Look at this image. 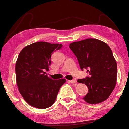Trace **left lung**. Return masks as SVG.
<instances>
[{"label":"left lung","mask_w":129,"mask_h":129,"mask_svg":"<svg viewBox=\"0 0 129 129\" xmlns=\"http://www.w3.org/2000/svg\"><path fill=\"white\" fill-rule=\"evenodd\" d=\"M62 47L61 44L39 41L25 47L19 53L15 66L17 85L30 106L46 109L55 102L65 81L47 72L52 53Z\"/></svg>","instance_id":"left-lung-1"}]
</instances>
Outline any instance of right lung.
Listing matches in <instances>:
<instances>
[{
  "label": "right lung",
  "mask_w": 129,
  "mask_h": 129,
  "mask_svg": "<svg viewBox=\"0 0 129 129\" xmlns=\"http://www.w3.org/2000/svg\"><path fill=\"white\" fill-rule=\"evenodd\" d=\"M81 69H87L88 75L81 79L88 88L83 98L91 104L105 101L114 90L117 82V65L111 49L95 39H87L70 44Z\"/></svg>",
  "instance_id": "add662e5"
}]
</instances>
